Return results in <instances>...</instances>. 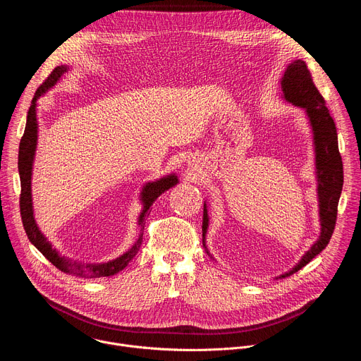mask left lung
<instances>
[{
    "mask_svg": "<svg viewBox=\"0 0 361 361\" xmlns=\"http://www.w3.org/2000/svg\"><path fill=\"white\" fill-rule=\"evenodd\" d=\"M283 98L293 106L305 110L310 121L314 140L316 152V174H317V195H319V214L322 233L319 240L312 245L301 260L288 271L280 276V279L288 277L310 263L317 254H320L329 244L336 220L337 205L343 188V161L338 151L337 130L334 120L331 118L323 95L319 92L313 82V77L302 60H295L287 66L281 78ZM209 228L207 204L204 202L202 213V245L205 247V234ZM205 251L209 252L207 247Z\"/></svg>",
    "mask_w": 361,
    "mask_h": 361,
    "instance_id": "obj_1",
    "label": "left lung"
}]
</instances>
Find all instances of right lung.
Returning a JSON list of instances; mask_svg holds the SVG:
<instances>
[{"label":"right lung","instance_id":"1","mask_svg":"<svg viewBox=\"0 0 361 361\" xmlns=\"http://www.w3.org/2000/svg\"><path fill=\"white\" fill-rule=\"evenodd\" d=\"M68 71V67L60 66L54 68V71L49 74V77L38 87L35 91V95L31 101V106L27 114V124L24 130V135L20 142V151H18V173L21 180V195H20V212L23 219L24 230L30 238V241L35 245V248L45 257V259L56 266L59 270L80 277V279H99V277H110L121 271L127 267V264L134 259L135 254L138 252L141 243H142V234H144V226H145V217L149 214V207L152 202L156 201L164 191L174 187L178 183L177 176L170 174L167 177H163L157 181L147 183L142 187L141 191V201H142V212L138 217V226H140V234L137 241L133 244V247L126 251L123 255L117 257L116 260H111L109 263H99V264H85L77 260H71L66 255H61L51 244L47 237L39 231L35 219H34V210H32V198H31V176H32V163L35 156L37 148V138H38V123H37V99L44 95L51 87H53L64 73Z\"/></svg>","mask_w":361,"mask_h":361}]
</instances>
